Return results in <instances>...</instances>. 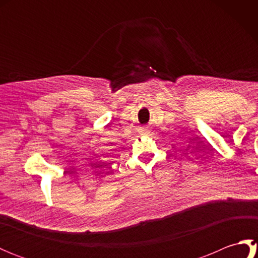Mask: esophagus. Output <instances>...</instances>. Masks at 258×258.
<instances>
[{
  "mask_svg": "<svg viewBox=\"0 0 258 258\" xmlns=\"http://www.w3.org/2000/svg\"><path fill=\"white\" fill-rule=\"evenodd\" d=\"M141 132L143 133V134H146L147 132H150V131H149V128H147V127H142L141 128Z\"/></svg>",
  "mask_w": 258,
  "mask_h": 258,
  "instance_id": "34e87169",
  "label": "esophagus"
}]
</instances>
